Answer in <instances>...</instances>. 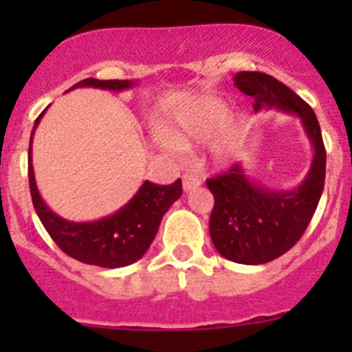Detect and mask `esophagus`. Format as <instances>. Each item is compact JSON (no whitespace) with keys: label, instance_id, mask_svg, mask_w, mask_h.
<instances>
[{"label":"esophagus","instance_id":"1","mask_svg":"<svg viewBox=\"0 0 352 352\" xmlns=\"http://www.w3.org/2000/svg\"><path fill=\"white\" fill-rule=\"evenodd\" d=\"M199 185H201V178H199V176H195V174H190V173L183 174V188H185L186 192L194 190V188H197Z\"/></svg>","mask_w":352,"mask_h":352}]
</instances>
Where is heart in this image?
Returning a JSON list of instances; mask_svg holds the SVG:
<instances>
[{"mask_svg": "<svg viewBox=\"0 0 352 352\" xmlns=\"http://www.w3.org/2000/svg\"><path fill=\"white\" fill-rule=\"evenodd\" d=\"M227 114H229V105L214 96L192 102L170 118L166 129L167 146L174 149H185L192 142L208 141L222 126ZM232 146H234V132L229 126L210 146L211 158L217 164H222L232 153Z\"/></svg>", "mask_w": 352, "mask_h": 352, "instance_id": "heart-1", "label": "heart"}]
</instances>
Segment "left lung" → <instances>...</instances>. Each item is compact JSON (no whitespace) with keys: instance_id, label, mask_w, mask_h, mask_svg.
I'll use <instances>...</instances> for the list:
<instances>
[{"instance_id":"obj_1","label":"left lung","mask_w":352,"mask_h":352,"mask_svg":"<svg viewBox=\"0 0 352 352\" xmlns=\"http://www.w3.org/2000/svg\"><path fill=\"white\" fill-rule=\"evenodd\" d=\"M236 88L252 96L254 109H278L301 120L314 146L307 178L294 190H270L252 182L241 164L206 179L214 197L210 234L226 259L264 264L298 243L317 210L326 178V149L316 113L285 84L263 72H238Z\"/></svg>"}]
</instances>
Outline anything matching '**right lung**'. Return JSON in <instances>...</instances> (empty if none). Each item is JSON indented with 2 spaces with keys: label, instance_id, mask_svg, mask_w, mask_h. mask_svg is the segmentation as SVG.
I'll use <instances>...</instances> for the list:
<instances>
[{
  "label": "right lung",
  "instance_id": "1",
  "mask_svg": "<svg viewBox=\"0 0 352 352\" xmlns=\"http://www.w3.org/2000/svg\"><path fill=\"white\" fill-rule=\"evenodd\" d=\"M132 84V80H98L91 77L79 80L70 89L91 86L121 91L130 88ZM43 113L35 120V129ZM33 132L30 142H33ZM28 176L33 206L52 241L67 256L100 268H123L141 259L157 236L162 217L183 194L182 179H176L170 185L144 182L138 194L116 213L95 222H70L49 210L47 204L40 197L31 164V144L28 151Z\"/></svg>",
  "mask_w": 352,
  "mask_h": 352
}]
</instances>
